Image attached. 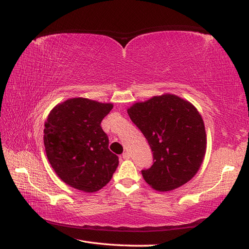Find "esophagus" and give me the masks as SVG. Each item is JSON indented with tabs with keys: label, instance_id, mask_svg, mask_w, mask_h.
Here are the masks:
<instances>
[{
	"label": "esophagus",
	"instance_id": "34e87169",
	"mask_svg": "<svg viewBox=\"0 0 249 249\" xmlns=\"http://www.w3.org/2000/svg\"><path fill=\"white\" fill-rule=\"evenodd\" d=\"M124 158V160H129L130 158V153H128V152H125V153H123V156H122Z\"/></svg>",
	"mask_w": 249,
	"mask_h": 249
}]
</instances>
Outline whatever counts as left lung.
Wrapping results in <instances>:
<instances>
[{
    "mask_svg": "<svg viewBox=\"0 0 249 249\" xmlns=\"http://www.w3.org/2000/svg\"><path fill=\"white\" fill-rule=\"evenodd\" d=\"M127 113L153 152L154 162L141 171L152 188L169 192L196 176L205 155L206 134L202 116L193 104L163 94L134 104Z\"/></svg>",
    "mask_w": 249,
    "mask_h": 249,
    "instance_id": "obj_1",
    "label": "left lung"
}]
</instances>
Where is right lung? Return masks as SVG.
I'll use <instances>...</instances> for the list:
<instances>
[{"label":"right lung","mask_w":249,"mask_h":249,"mask_svg":"<svg viewBox=\"0 0 249 249\" xmlns=\"http://www.w3.org/2000/svg\"><path fill=\"white\" fill-rule=\"evenodd\" d=\"M113 105L83 97L57 104L45 122L44 144L56 176L71 187L95 193L109 183L119 157L108 149L100 123Z\"/></svg>","instance_id":"1"}]
</instances>
